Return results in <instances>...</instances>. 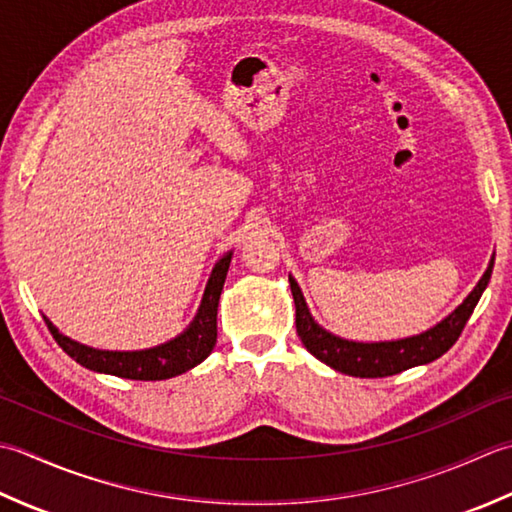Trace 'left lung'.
<instances>
[{
	"label": "left lung",
	"instance_id": "left-lung-1",
	"mask_svg": "<svg viewBox=\"0 0 512 512\" xmlns=\"http://www.w3.org/2000/svg\"><path fill=\"white\" fill-rule=\"evenodd\" d=\"M495 256L473 287L471 294L464 298L460 307H455L444 320L437 322L431 329H426L417 336L400 338V340H382V342H358L340 338L336 333L327 331L318 325L316 318L311 316L307 300L302 296L296 278L289 276L291 296L296 302V331L311 356H316L327 367L340 373L353 375V378H387L420 364H429L453 347L455 340L460 338L464 325L471 318L475 305L482 298L484 289L488 287L490 274H493Z\"/></svg>",
	"mask_w": 512,
	"mask_h": 512
}]
</instances>
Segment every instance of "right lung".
Masks as SVG:
<instances>
[{"instance_id": "obj_1", "label": "right lung", "mask_w": 512, "mask_h": 512, "mask_svg": "<svg viewBox=\"0 0 512 512\" xmlns=\"http://www.w3.org/2000/svg\"><path fill=\"white\" fill-rule=\"evenodd\" d=\"M232 256L234 252H227L218 258L210 278H207L201 305H198L196 316L190 325H187V329L168 342L156 344V347L139 351L95 349L64 336V333L52 325L46 316L44 320L59 347L64 349L72 360L79 362L81 367H86L90 371L143 382L176 378V375L194 369L196 364H201L214 349L218 298H221Z\"/></svg>"}]
</instances>
